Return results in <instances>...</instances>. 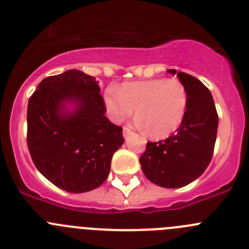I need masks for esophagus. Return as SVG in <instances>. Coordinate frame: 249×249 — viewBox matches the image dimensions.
Listing matches in <instances>:
<instances>
[{
  "instance_id": "esophagus-1",
  "label": "esophagus",
  "mask_w": 249,
  "mask_h": 249,
  "mask_svg": "<svg viewBox=\"0 0 249 249\" xmlns=\"http://www.w3.org/2000/svg\"><path fill=\"white\" fill-rule=\"evenodd\" d=\"M132 132H131V130L130 129H127V127H124V130H123V136H124L125 139H127L129 138L130 135H131Z\"/></svg>"
}]
</instances>
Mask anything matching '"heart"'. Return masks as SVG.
Instances as JSON below:
<instances>
[{
	"label": "heart",
	"instance_id": "heart-1",
	"mask_svg": "<svg viewBox=\"0 0 249 249\" xmlns=\"http://www.w3.org/2000/svg\"><path fill=\"white\" fill-rule=\"evenodd\" d=\"M187 90L177 78L125 82L104 93V106L114 123L129 118L135 108V125L148 135L163 139L179 127L187 110Z\"/></svg>",
	"mask_w": 249,
	"mask_h": 249
}]
</instances>
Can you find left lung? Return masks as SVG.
I'll use <instances>...</instances> for the list:
<instances>
[{
    "mask_svg": "<svg viewBox=\"0 0 249 249\" xmlns=\"http://www.w3.org/2000/svg\"><path fill=\"white\" fill-rule=\"evenodd\" d=\"M187 90V110L180 126L164 141L147 142L140 157L143 174L163 188H182L199 178L213 157L219 117L210 90L193 76L167 70Z\"/></svg>",
    "mask_w": 249,
    "mask_h": 249,
    "instance_id": "8db88e82",
    "label": "left lung"
}]
</instances>
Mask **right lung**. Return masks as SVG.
I'll return each mask as SVG.
<instances>
[{"mask_svg": "<svg viewBox=\"0 0 249 249\" xmlns=\"http://www.w3.org/2000/svg\"><path fill=\"white\" fill-rule=\"evenodd\" d=\"M107 111L98 81L69 70L41 81L28 102L27 143L38 171L69 193H86L108 178L123 127Z\"/></svg>", "mask_w": 249, "mask_h": 249, "instance_id": "obj_1", "label": "right lung"}]
</instances>
